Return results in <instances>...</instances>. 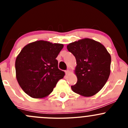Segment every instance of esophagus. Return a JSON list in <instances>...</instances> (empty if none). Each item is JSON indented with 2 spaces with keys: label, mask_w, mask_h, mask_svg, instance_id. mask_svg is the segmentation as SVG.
I'll list each match as a JSON object with an SVG mask.
<instances>
[{
  "label": "esophagus",
  "mask_w": 128,
  "mask_h": 128,
  "mask_svg": "<svg viewBox=\"0 0 128 128\" xmlns=\"http://www.w3.org/2000/svg\"><path fill=\"white\" fill-rule=\"evenodd\" d=\"M65 72H66V74L68 75L69 74V72H70V70H66L65 71Z\"/></svg>",
  "instance_id": "obj_1"
}]
</instances>
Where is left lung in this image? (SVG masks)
<instances>
[{
    "label": "left lung",
    "mask_w": 128,
    "mask_h": 128,
    "mask_svg": "<svg viewBox=\"0 0 128 128\" xmlns=\"http://www.w3.org/2000/svg\"><path fill=\"white\" fill-rule=\"evenodd\" d=\"M68 50L76 59L77 82L71 86L76 94L91 96L105 85L110 74L111 56L100 42L85 38L71 42Z\"/></svg>",
    "instance_id": "left-lung-1"
}]
</instances>
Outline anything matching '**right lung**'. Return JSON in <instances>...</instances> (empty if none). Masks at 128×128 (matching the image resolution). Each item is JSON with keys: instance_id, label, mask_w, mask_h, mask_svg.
Returning a JSON list of instances; mask_svg holds the SVG:
<instances>
[{"instance_id": "right-lung-1", "label": "right lung", "mask_w": 128, "mask_h": 128, "mask_svg": "<svg viewBox=\"0 0 128 128\" xmlns=\"http://www.w3.org/2000/svg\"><path fill=\"white\" fill-rule=\"evenodd\" d=\"M62 44L37 41L26 45L15 60L16 77L20 87L32 98L47 96L65 73L56 59Z\"/></svg>"}]
</instances>
